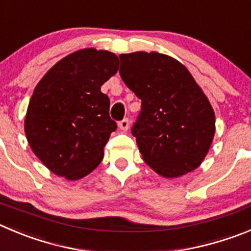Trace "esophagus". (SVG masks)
Wrapping results in <instances>:
<instances>
[{
	"instance_id": "1",
	"label": "esophagus",
	"mask_w": 251,
	"mask_h": 251,
	"mask_svg": "<svg viewBox=\"0 0 251 251\" xmlns=\"http://www.w3.org/2000/svg\"><path fill=\"white\" fill-rule=\"evenodd\" d=\"M118 126L122 130H127L128 128H129V119L128 118L122 119V121L118 123Z\"/></svg>"
}]
</instances>
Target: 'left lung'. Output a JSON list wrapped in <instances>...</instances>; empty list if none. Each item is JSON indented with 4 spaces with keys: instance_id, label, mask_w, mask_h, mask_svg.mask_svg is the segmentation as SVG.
<instances>
[{
    "instance_id": "1",
    "label": "left lung",
    "mask_w": 251,
    "mask_h": 251,
    "mask_svg": "<svg viewBox=\"0 0 251 251\" xmlns=\"http://www.w3.org/2000/svg\"><path fill=\"white\" fill-rule=\"evenodd\" d=\"M119 58L122 79L142 100L132 134L144 162L165 178L194 171L215 133L214 110L201 87L165 54L134 52Z\"/></svg>"
}]
</instances>
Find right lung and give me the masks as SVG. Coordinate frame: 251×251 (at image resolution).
Listing matches in <instances>:
<instances>
[{
    "instance_id": "1",
    "label": "right lung",
    "mask_w": 251,
    "mask_h": 251,
    "mask_svg": "<svg viewBox=\"0 0 251 251\" xmlns=\"http://www.w3.org/2000/svg\"><path fill=\"white\" fill-rule=\"evenodd\" d=\"M112 52L75 50L57 62L29 100L25 133L37 158L59 176L77 180L102 162L117 123L100 87L118 71Z\"/></svg>"
}]
</instances>
